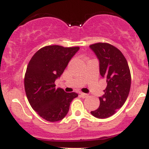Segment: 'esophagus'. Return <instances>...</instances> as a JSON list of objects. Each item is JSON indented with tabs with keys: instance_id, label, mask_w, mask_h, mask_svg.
<instances>
[{
	"instance_id": "34e87169",
	"label": "esophagus",
	"mask_w": 149,
	"mask_h": 149,
	"mask_svg": "<svg viewBox=\"0 0 149 149\" xmlns=\"http://www.w3.org/2000/svg\"><path fill=\"white\" fill-rule=\"evenodd\" d=\"M81 96V97H83V98H86V97H88V94H85V93H80Z\"/></svg>"
}]
</instances>
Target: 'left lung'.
Wrapping results in <instances>:
<instances>
[{
    "mask_svg": "<svg viewBox=\"0 0 149 149\" xmlns=\"http://www.w3.org/2000/svg\"><path fill=\"white\" fill-rule=\"evenodd\" d=\"M100 61V73L107 81L104 94L100 97L98 109L91 111L95 118L112 116L125 102L130 89L131 76L125 58L121 51L108 43L99 42L89 46Z\"/></svg>",
    "mask_w": 149,
    "mask_h": 149,
    "instance_id": "obj_1",
    "label": "left lung"
}]
</instances>
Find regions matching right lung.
Wrapping results in <instances>:
<instances>
[{
  "label": "right lung",
  "instance_id": "add662e5",
  "mask_svg": "<svg viewBox=\"0 0 149 149\" xmlns=\"http://www.w3.org/2000/svg\"><path fill=\"white\" fill-rule=\"evenodd\" d=\"M79 49V47L45 46L29 63L24 76L26 97L32 109L47 121L63 119L72 100L78 97L75 92L66 93L62 88H55V81Z\"/></svg>",
  "mask_w": 149,
  "mask_h": 149
}]
</instances>
